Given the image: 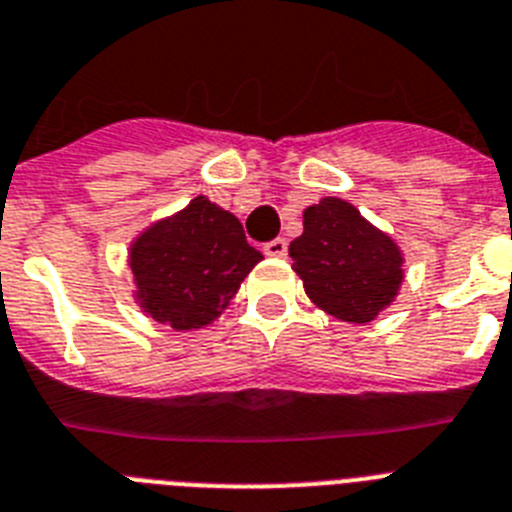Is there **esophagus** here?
I'll use <instances>...</instances> for the list:
<instances>
[{"label":"esophagus","mask_w":512,"mask_h":512,"mask_svg":"<svg viewBox=\"0 0 512 512\" xmlns=\"http://www.w3.org/2000/svg\"><path fill=\"white\" fill-rule=\"evenodd\" d=\"M263 252L268 257H286V252H289V242H286V239H281V236H278V239H273V242H268L263 247Z\"/></svg>","instance_id":"esophagus-1"}]
</instances>
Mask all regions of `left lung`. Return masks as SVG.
I'll return each instance as SVG.
<instances>
[{
    "instance_id": "obj_1",
    "label": "left lung",
    "mask_w": 512,
    "mask_h": 512,
    "mask_svg": "<svg viewBox=\"0 0 512 512\" xmlns=\"http://www.w3.org/2000/svg\"><path fill=\"white\" fill-rule=\"evenodd\" d=\"M302 218L289 255L312 304L343 322L375 320L401 291V244L341 197H322Z\"/></svg>"
}]
</instances>
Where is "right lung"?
<instances>
[{"mask_svg":"<svg viewBox=\"0 0 512 512\" xmlns=\"http://www.w3.org/2000/svg\"><path fill=\"white\" fill-rule=\"evenodd\" d=\"M260 260L263 252L249 247L239 218L197 195L130 242L132 299L176 333L208 328Z\"/></svg>","mask_w":512,"mask_h":512,"instance_id":"obj_1","label":"right lung"}]
</instances>
